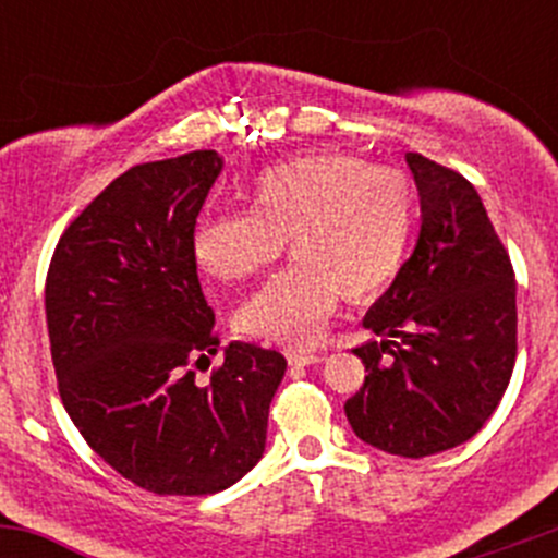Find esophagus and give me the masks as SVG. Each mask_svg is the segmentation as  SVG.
Instances as JSON below:
<instances>
[{
    "label": "esophagus",
    "instance_id": "34e87169",
    "mask_svg": "<svg viewBox=\"0 0 558 558\" xmlns=\"http://www.w3.org/2000/svg\"><path fill=\"white\" fill-rule=\"evenodd\" d=\"M286 359H289L291 367H307V364H318L320 356L313 351H305V348H291L286 351Z\"/></svg>",
    "mask_w": 558,
    "mask_h": 558
}]
</instances>
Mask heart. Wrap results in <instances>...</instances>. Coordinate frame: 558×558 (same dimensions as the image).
Masks as SVG:
<instances>
[{
  "mask_svg": "<svg viewBox=\"0 0 558 558\" xmlns=\"http://www.w3.org/2000/svg\"><path fill=\"white\" fill-rule=\"evenodd\" d=\"M251 210L202 218L194 258L218 280L253 278L283 251L294 264L238 311V329L275 342L313 340L337 302L378 300L399 278L418 221L413 180L345 154H307L264 167L247 185Z\"/></svg>",
  "mask_w": 558,
  "mask_h": 558,
  "instance_id": "obj_1",
  "label": "heart"
}]
</instances>
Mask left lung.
Wrapping results in <instances>:
<instances>
[{"mask_svg":"<svg viewBox=\"0 0 558 558\" xmlns=\"http://www.w3.org/2000/svg\"><path fill=\"white\" fill-rule=\"evenodd\" d=\"M421 234L353 348L364 386L345 402L359 440L421 459L461 446L497 410L515 367V272L475 185L408 154Z\"/></svg>","mask_w":558,"mask_h":558,"instance_id":"obj_1","label":"left lung"}]
</instances>
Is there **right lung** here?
I'll return each mask as SVG.
<instances>
[{
    "label": "right lung",
    "mask_w": 558,
    "mask_h": 558,
    "mask_svg": "<svg viewBox=\"0 0 558 558\" xmlns=\"http://www.w3.org/2000/svg\"><path fill=\"white\" fill-rule=\"evenodd\" d=\"M223 161L216 150L126 170L64 229L48 278L50 359L72 424L118 475L159 497L238 483L267 442L286 359L221 345L191 238Z\"/></svg>",
    "instance_id": "add662e5"
}]
</instances>
